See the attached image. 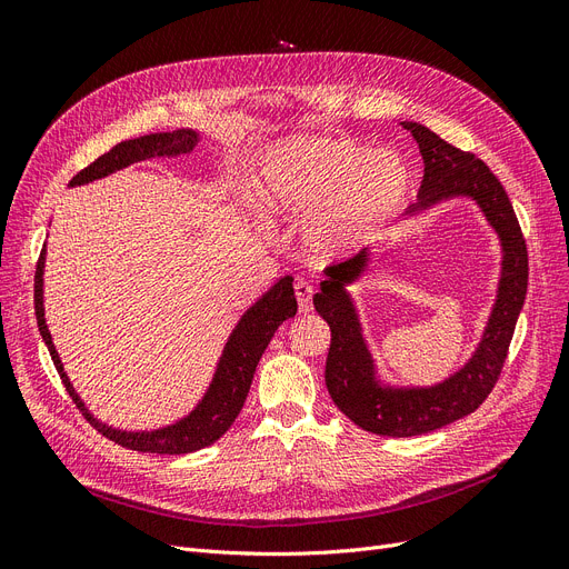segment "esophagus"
I'll return each mask as SVG.
<instances>
[{
	"mask_svg": "<svg viewBox=\"0 0 569 569\" xmlns=\"http://www.w3.org/2000/svg\"><path fill=\"white\" fill-rule=\"evenodd\" d=\"M295 295H297V305H300V311L307 313L313 309V295H316V288L309 283V281H297L295 283Z\"/></svg>",
	"mask_w": 569,
	"mask_h": 569,
	"instance_id": "34e87169",
	"label": "esophagus"
}]
</instances>
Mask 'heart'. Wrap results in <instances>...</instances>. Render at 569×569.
Instances as JSON below:
<instances>
[{"label":"heart","instance_id":"obj_1","mask_svg":"<svg viewBox=\"0 0 569 569\" xmlns=\"http://www.w3.org/2000/svg\"><path fill=\"white\" fill-rule=\"evenodd\" d=\"M408 172L392 152L352 140H297L272 157L262 198L272 209L305 214L309 244L325 258L360 249L392 221Z\"/></svg>","mask_w":569,"mask_h":569}]
</instances>
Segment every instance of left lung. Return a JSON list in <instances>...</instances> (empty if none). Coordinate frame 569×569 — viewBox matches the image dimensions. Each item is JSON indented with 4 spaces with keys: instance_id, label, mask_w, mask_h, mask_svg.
Segmentation results:
<instances>
[{
    "instance_id": "8db88e82",
    "label": "left lung",
    "mask_w": 569,
    "mask_h": 569,
    "mask_svg": "<svg viewBox=\"0 0 569 569\" xmlns=\"http://www.w3.org/2000/svg\"><path fill=\"white\" fill-rule=\"evenodd\" d=\"M403 129H408L420 144L425 161V179L420 193H417L420 200L410 207L412 212L442 198L470 196L498 230L505 256L498 300L480 348L452 378L436 387H422V390H392V387H380L373 378L371 355L362 339L350 297L343 290V283L365 272L367 251L332 262L325 269L327 281L320 283L313 307L332 330V343L325 365L327 392L357 427L392 438L442 429L485 403L505 367L528 288L526 239L515 207L498 177L482 159L445 142L427 127L403 122Z\"/></svg>"
}]
</instances>
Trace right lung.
I'll use <instances>...</instances> for the list:
<instances>
[{"mask_svg":"<svg viewBox=\"0 0 569 569\" xmlns=\"http://www.w3.org/2000/svg\"><path fill=\"white\" fill-rule=\"evenodd\" d=\"M196 142H198V133L189 131V129L124 140V142L114 144L108 154L99 157L97 161L82 168L71 179V187L94 182V179L106 177L119 168H127L136 161L187 154V152H191ZM43 253H46V249L41 251L39 262H37L34 311H37L39 332L50 350L54 369H57L59 378H62L67 392L73 399V403L78 406V410H82L84 420L92 425L101 436L110 438L117 445L127 447V450H136V452L189 455V452L202 450V447L217 442L232 427L239 410H242L253 373H256V367L260 362L267 343L272 341L274 332L279 330V325L297 313L292 279L286 277L272 290L264 292L262 300H258L244 313V318L239 320V325L234 327V332L230 335V339L226 343V350H223V357H221L212 385H209L204 399L198 403V408L189 417H184V420H179L172 427L159 429V431H144V433L117 431V429H110V427L97 422L94 417L87 412L80 397L73 392V387L62 369V362H59L57 350H54L50 332H48L46 318H43V279H41L43 277V260H46Z\"/></svg>","mask_w":569,"mask_h":569,"instance_id":"right-lung-1","label":"right lung"}]
</instances>
